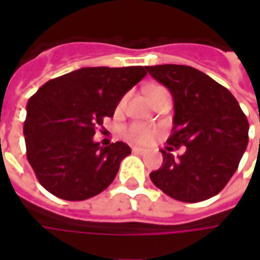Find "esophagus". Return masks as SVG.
Wrapping results in <instances>:
<instances>
[{
  "instance_id": "obj_1",
  "label": "esophagus",
  "mask_w": 260,
  "mask_h": 260,
  "mask_svg": "<svg viewBox=\"0 0 260 260\" xmlns=\"http://www.w3.org/2000/svg\"><path fill=\"white\" fill-rule=\"evenodd\" d=\"M132 152L138 153V154H143V153H146V149H143V147L139 146H134L132 147Z\"/></svg>"
}]
</instances>
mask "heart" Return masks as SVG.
Instances as JSON below:
<instances>
[{
  "label": "heart",
  "mask_w": 260,
  "mask_h": 260,
  "mask_svg": "<svg viewBox=\"0 0 260 260\" xmlns=\"http://www.w3.org/2000/svg\"><path fill=\"white\" fill-rule=\"evenodd\" d=\"M166 90L164 87H153L149 90V94L150 97L153 94H156L158 91ZM126 102V97H124L121 102H119V107H122ZM156 129H153V128H149L146 125L139 124V122H134V124L128 125L126 128L124 129V135L126 139H129L132 142H138V143H149V142H152L154 139V136H156Z\"/></svg>",
  "instance_id": "b5f03b06"
}]
</instances>
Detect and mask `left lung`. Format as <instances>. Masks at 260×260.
<instances>
[{
	"instance_id": "8db88e82",
	"label": "left lung",
	"mask_w": 260,
	"mask_h": 260,
	"mask_svg": "<svg viewBox=\"0 0 260 260\" xmlns=\"http://www.w3.org/2000/svg\"><path fill=\"white\" fill-rule=\"evenodd\" d=\"M174 99V126L163 164L150 173L158 189L186 203L206 201L227 185L248 146L249 124L229 89L188 65L146 67ZM185 146L174 159L169 153Z\"/></svg>"
}]
</instances>
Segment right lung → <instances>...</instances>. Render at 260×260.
<instances>
[{
  "label": "right lung",
  "mask_w": 260,
  "mask_h": 260,
  "mask_svg": "<svg viewBox=\"0 0 260 260\" xmlns=\"http://www.w3.org/2000/svg\"><path fill=\"white\" fill-rule=\"evenodd\" d=\"M146 74L143 67L80 68L48 80L29 99L26 157L50 193L85 201L113 182L131 147L124 142L100 146L93 135Z\"/></svg>",
  "instance_id": "obj_1"
}]
</instances>
